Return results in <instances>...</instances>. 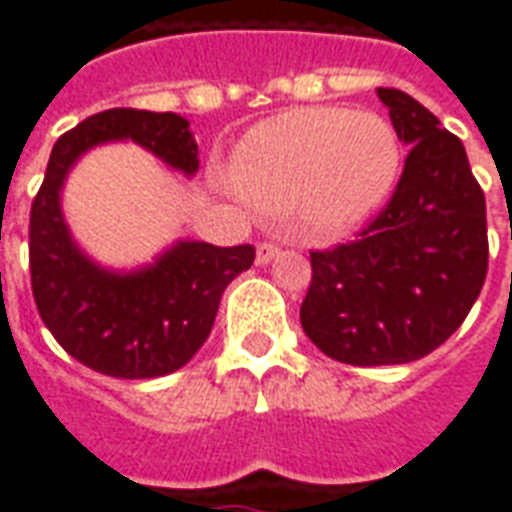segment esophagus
I'll list each match as a JSON object with an SVG mask.
<instances>
[{
  "label": "esophagus",
  "instance_id": "obj_1",
  "mask_svg": "<svg viewBox=\"0 0 512 512\" xmlns=\"http://www.w3.org/2000/svg\"><path fill=\"white\" fill-rule=\"evenodd\" d=\"M277 252H279V246L274 244V241H260V244H257L255 260L260 263V266H263V263H268V260L277 255Z\"/></svg>",
  "mask_w": 512,
  "mask_h": 512
}]
</instances>
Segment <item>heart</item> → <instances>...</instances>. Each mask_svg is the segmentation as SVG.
I'll use <instances>...</instances> for the list:
<instances>
[{"instance_id":"heart-1","label":"heart","mask_w":512,"mask_h":512,"mask_svg":"<svg viewBox=\"0 0 512 512\" xmlns=\"http://www.w3.org/2000/svg\"><path fill=\"white\" fill-rule=\"evenodd\" d=\"M400 172V139L384 117L293 109L252 128L230 180L268 213H288L304 238H334L365 222Z\"/></svg>"}]
</instances>
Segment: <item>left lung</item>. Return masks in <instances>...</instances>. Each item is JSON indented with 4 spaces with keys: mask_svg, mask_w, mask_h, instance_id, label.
I'll list each match as a JSON object with an SVG mask.
<instances>
[{
    "mask_svg": "<svg viewBox=\"0 0 512 512\" xmlns=\"http://www.w3.org/2000/svg\"><path fill=\"white\" fill-rule=\"evenodd\" d=\"M411 145L392 197L354 241L312 249L301 326L345 365L428 356L472 310L488 274L485 194L461 139L411 95L378 87Z\"/></svg>",
    "mask_w": 512,
    "mask_h": 512,
    "instance_id": "8db88e82",
    "label": "left lung"
}]
</instances>
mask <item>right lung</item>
<instances>
[{
    "instance_id": "add662e5",
    "label": "right lung",
    "mask_w": 512,
    "mask_h": 512,
    "mask_svg": "<svg viewBox=\"0 0 512 512\" xmlns=\"http://www.w3.org/2000/svg\"><path fill=\"white\" fill-rule=\"evenodd\" d=\"M131 139L180 172H197L189 120L106 109L57 139L29 211V274L43 323L68 354L112 378L175 373L208 340L224 288L255 263V246L180 241L150 268L112 274L76 249L60 211L62 180L93 145Z\"/></svg>"
}]
</instances>
